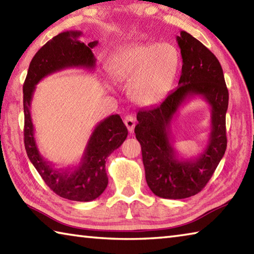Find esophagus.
I'll list each match as a JSON object with an SVG mask.
<instances>
[{"instance_id":"34e87169","label":"esophagus","mask_w":254,"mask_h":254,"mask_svg":"<svg viewBox=\"0 0 254 254\" xmlns=\"http://www.w3.org/2000/svg\"><path fill=\"white\" fill-rule=\"evenodd\" d=\"M124 124H126V127H127L128 132L132 133L133 130H134V127H135V120L132 117V115H127V117L124 118Z\"/></svg>"}]
</instances>
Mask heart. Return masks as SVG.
I'll use <instances>...</instances> for the list:
<instances>
[{
    "instance_id": "b5f03b06",
    "label": "heart",
    "mask_w": 254,
    "mask_h": 254,
    "mask_svg": "<svg viewBox=\"0 0 254 254\" xmlns=\"http://www.w3.org/2000/svg\"><path fill=\"white\" fill-rule=\"evenodd\" d=\"M180 63L172 44H136L115 53L109 72L127 84V94L139 107H152L164 99L177 76Z\"/></svg>"
}]
</instances>
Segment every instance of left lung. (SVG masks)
<instances>
[{
  "label": "left lung",
  "instance_id": "1",
  "mask_svg": "<svg viewBox=\"0 0 254 254\" xmlns=\"http://www.w3.org/2000/svg\"><path fill=\"white\" fill-rule=\"evenodd\" d=\"M182 55L178 89L158 107L140 110L134 128L141 144L145 180L151 191L163 199L195 195L213 175L227 149L225 114L229 92L223 70L211 51L186 31L177 36ZM200 96L211 107V132L206 149L196 158H178L173 146L171 123L179 107Z\"/></svg>",
  "mask_w": 254,
  "mask_h": 254
}]
</instances>
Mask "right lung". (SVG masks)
I'll list each match as a JSON object with an SVG mask.
<instances>
[{"label": "right lung", "mask_w": 254, "mask_h": 254, "mask_svg": "<svg viewBox=\"0 0 254 254\" xmlns=\"http://www.w3.org/2000/svg\"><path fill=\"white\" fill-rule=\"evenodd\" d=\"M81 31H66L54 36L41 48L30 63L23 84L24 108V145L27 156L47 186L64 199L89 202L102 194L108 187L105 162L127 136V128L119 114L110 115L98 123L87 141L79 165L55 169L41 155L34 137L31 118V102L35 85L52 73L68 67H95L96 59L92 49L98 41L89 44L79 40Z\"/></svg>", "instance_id": "1"}]
</instances>
